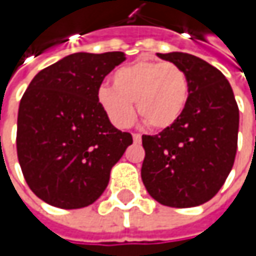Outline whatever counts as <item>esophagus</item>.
Masks as SVG:
<instances>
[{"mask_svg": "<svg viewBox=\"0 0 256 256\" xmlns=\"http://www.w3.org/2000/svg\"><path fill=\"white\" fill-rule=\"evenodd\" d=\"M132 140L135 144H140L142 141V136H141L140 134H132Z\"/></svg>", "mask_w": 256, "mask_h": 256, "instance_id": "esophagus-1", "label": "esophagus"}]
</instances>
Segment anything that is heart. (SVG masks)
Masks as SVG:
<instances>
[{"label": "heart", "instance_id": "heart-1", "mask_svg": "<svg viewBox=\"0 0 256 256\" xmlns=\"http://www.w3.org/2000/svg\"><path fill=\"white\" fill-rule=\"evenodd\" d=\"M190 100V81L185 71L172 62L138 60L118 68L112 86H101L96 102L110 121L126 128L140 115L155 130L170 128L182 116Z\"/></svg>", "mask_w": 256, "mask_h": 256}]
</instances>
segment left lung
I'll list each match as a JSON object with an SVG mask.
<instances>
[{
    "label": "left lung",
    "mask_w": 256,
    "mask_h": 256,
    "mask_svg": "<svg viewBox=\"0 0 256 256\" xmlns=\"http://www.w3.org/2000/svg\"><path fill=\"white\" fill-rule=\"evenodd\" d=\"M156 55L185 71L190 100L172 126L142 135L141 178L148 194L165 206H198L216 195L231 172L240 110L228 80L215 66L185 52Z\"/></svg>",
    "instance_id": "1"
}]
</instances>
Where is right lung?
<instances>
[{
  "instance_id": "right-lung-1",
  "label": "right lung",
  "mask_w": 256,
  "mask_h": 256,
  "mask_svg": "<svg viewBox=\"0 0 256 256\" xmlns=\"http://www.w3.org/2000/svg\"><path fill=\"white\" fill-rule=\"evenodd\" d=\"M125 61L120 51L75 52L35 75L22 95L16 154L28 186L46 204L78 210L96 201L132 144L96 102L104 78Z\"/></svg>"
}]
</instances>
